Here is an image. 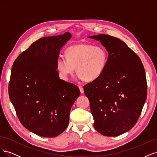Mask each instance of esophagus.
<instances>
[{
    "label": "esophagus",
    "instance_id": "34e87169",
    "mask_svg": "<svg viewBox=\"0 0 157 157\" xmlns=\"http://www.w3.org/2000/svg\"><path fill=\"white\" fill-rule=\"evenodd\" d=\"M78 88H79V90H80V93H81V94H83V93H84V88H83V87H82V86H78Z\"/></svg>",
    "mask_w": 157,
    "mask_h": 157
}]
</instances>
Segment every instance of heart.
<instances>
[{
  "label": "heart",
  "instance_id": "b5f03b06",
  "mask_svg": "<svg viewBox=\"0 0 157 157\" xmlns=\"http://www.w3.org/2000/svg\"><path fill=\"white\" fill-rule=\"evenodd\" d=\"M66 58L59 57L56 66L60 77L69 80L75 68L77 74L86 81L98 79L105 70L108 52L102 46L80 43L71 46L65 51Z\"/></svg>",
  "mask_w": 157,
  "mask_h": 157
}]
</instances>
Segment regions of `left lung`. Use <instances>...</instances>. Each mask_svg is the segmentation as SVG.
Here are the masks:
<instances>
[{"label":"left lung","mask_w":157,"mask_h":157,"mask_svg":"<svg viewBox=\"0 0 157 157\" xmlns=\"http://www.w3.org/2000/svg\"><path fill=\"white\" fill-rule=\"evenodd\" d=\"M108 52L105 70L84 86L96 130L115 137L129 131L141 115L147 99L145 69L139 56L124 42L108 35L88 36Z\"/></svg>","instance_id":"8db88e82"}]
</instances>
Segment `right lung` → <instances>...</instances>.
Masks as SVG:
<instances>
[{"instance_id": "add662e5", "label": "right lung", "mask_w": 157, "mask_h": 157, "mask_svg": "<svg viewBox=\"0 0 157 157\" xmlns=\"http://www.w3.org/2000/svg\"><path fill=\"white\" fill-rule=\"evenodd\" d=\"M70 33L41 38L13 62L8 94L22 125L42 137L67 128L71 107L80 96L75 84L59 77L56 62Z\"/></svg>"}]
</instances>
